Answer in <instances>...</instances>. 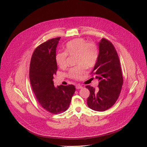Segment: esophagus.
Returning a JSON list of instances; mask_svg holds the SVG:
<instances>
[{
  "instance_id": "esophagus-1",
  "label": "esophagus",
  "mask_w": 147,
  "mask_h": 147,
  "mask_svg": "<svg viewBox=\"0 0 147 147\" xmlns=\"http://www.w3.org/2000/svg\"><path fill=\"white\" fill-rule=\"evenodd\" d=\"M76 88L77 89H81V88H82L83 87H82L81 85L77 84V85H76Z\"/></svg>"
}]
</instances>
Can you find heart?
<instances>
[{
	"instance_id": "heart-1",
	"label": "heart",
	"mask_w": 147,
	"mask_h": 147,
	"mask_svg": "<svg viewBox=\"0 0 147 147\" xmlns=\"http://www.w3.org/2000/svg\"><path fill=\"white\" fill-rule=\"evenodd\" d=\"M67 55L76 56V64L79 65L71 68L69 73L70 78L80 80L86 73V68L93 67L98 57V48L94 42H87L83 38H76L67 43L65 52L59 53L56 55V61L61 69H65L68 65Z\"/></svg>"
}]
</instances>
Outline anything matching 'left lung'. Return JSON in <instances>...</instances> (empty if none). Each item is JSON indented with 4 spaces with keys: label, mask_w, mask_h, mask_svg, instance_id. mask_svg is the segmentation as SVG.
<instances>
[{
    "label": "left lung",
    "mask_w": 147,
    "mask_h": 147,
    "mask_svg": "<svg viewBox=\"0 0 147 147\" xmlns=\"http://www.w3.org/2000/svg\"><path fill=\"white\" fill-rule=\"evenodd\" d=\"M99 45V55L91 73L98 79L97 89L87 86L90 92L88 107L95 111H105L111 108L121 92L123 78L117 53L109 40L102 38Z\"/></svg>",
    "instance_id": "1"
}]
</instances>
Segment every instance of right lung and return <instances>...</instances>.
I'll use <instances>...</instances> for the list:
<instances>
[{
	"mask_svg": "<svg viewBox=\"0 0 147 147\" xmlns=\"http://www.w3.org/2000/svg\"><path fill=\"white\" fill-rule=\"evenodd\" d=\"M60 39L53 38L38 46L32 55L30 66V80L36 99L42 107L53 114L68 109L76 91L73 85L54 86L53 76L57 70L56 51Z\"/></svg>",
	"mask_w": 147,
	"mask_h": 147,
	"instance_id": "add662e5",
	"label": "right lung"
}]
</instances>
